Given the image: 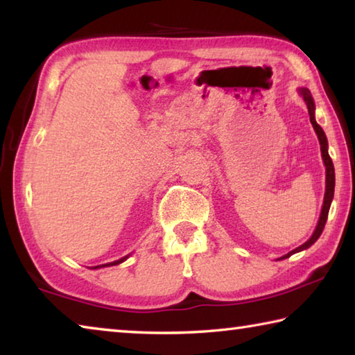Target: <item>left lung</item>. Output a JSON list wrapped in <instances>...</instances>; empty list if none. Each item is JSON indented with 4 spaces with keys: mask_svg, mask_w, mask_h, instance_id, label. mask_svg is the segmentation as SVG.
<instances>
[{
    "mask_svg": "<svg viewBox=\"0 0 355 355\" xmlns=\"http://www.w3.org/2000/svg\"><path fill=\"white\" fill-rule=\"evenodd\" d=\"M299 94L302 95L304 100H305V103H307L309 114H310V122H311V125H313V128H315V131H316L318 139H320L322 161H324V166H326V194H324V202H322V208H321V216H320V220H318V225H316V228H315L313 235H311V238L309 239L307 243H304L302 245H299L297 249L288 252L286 255L280 257L279 260H285V258L291 257L293 254H296V252L309 249L310 245L315 244L316 239L321 236V233H322V230H324V225H326L327 214H329V208H330V203H332L334 191H335V169H334V163H332V159H330L329 152H327V137H326V135H324L322 128L320 127V125L316 123V120H315V101H313V97H311V94H310L309 89H305V87L299 89Z\"/></svg>",
    "mask_w": 355,
    "mask_h": 355,
    "instance_id": "1",
    "label": "left lung"
}]
</instances>
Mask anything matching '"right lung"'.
I'll return each instance as SVG.
<instances>
[{
  "mask_svg": "<svg viewBox=\"0 0 355 355\" xmlns=\"http://www.w3.org/2000/svg\"><path fill=\"white\" fill-rule=\"evenodd\" d=\"M128 258V255L127 257H123V258H120V260H116V261H111V263H106V264H100V266H95L94 269H97V268H105V266H116V264H120L122 261H125Z\"/></svg>",
  "mask_w": 355,
  "mask_h": 355,
  "instance_id": "1",
  "label": "right lung"
}]
</instances>
